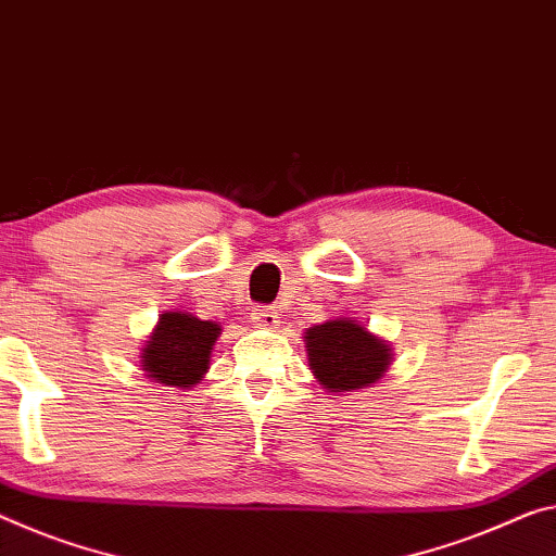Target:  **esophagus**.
Instances as JSON below:
<instances>
[{
  "mask_svg": "<svg viewBox=\"0 0 556 556\" xmlns=\"http://www.w3.org/2000/svg\"><path fill=\"white\" fill-rule=\"evenodd\" d=\"M252 321L262 326V329H277L279 312L275 306H257V309H252Z\"/></svg>",
  "mask_w": 556,
  "mask_h": 556,
  "instance_id": "34e87169",
  "label": "esophagus"
}]
</instances>
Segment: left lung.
Instances as JSON below:
<instances>
[{"instance_id": "8db88e82", "label": "left lung", "mask_w": 556, "mask_h": 556, "mask_svg": "<svg viewBox=\"0 0 556 556\" xmlns=\"http://www.w3.org/2000/svg\"><path fill=\"white\" fill-rule=\"evenodd\" d=\"M309 368L326 393L371 389L389 371L391 343L354 316H337L304 331Z\"/></svg>"}]
</instances>
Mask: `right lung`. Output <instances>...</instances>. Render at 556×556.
<instances>
[{"label":"right lung","instance_id":"obj_1","mask_svg":"<svg viewBox=\"0 0 556 556\" xmlns=\"http://www.w3.org/2000/svg\"><path fill=\"white\" fill-rule=\"evenodd\" d=\"M223 326L190 312H163L140 349V366L155 383L190 391L205 378Z\"/></svg>","mask_w":556,"mask_h":556}]
</instances>
